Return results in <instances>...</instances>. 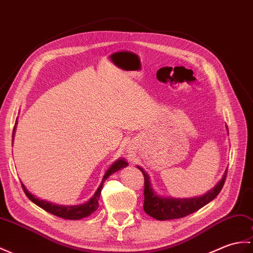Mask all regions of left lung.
Returning a JSON list of instances; mask_svg holds the SVG:
<instances>
[{
    "instance_id": "obj_1",
    "label": "left lung",
    "mask_w": 253,
    "mask_h": 253,
    "mask_svg": "<svg viewBox=\"0 0 253 253\" xmlns=\"http://www.w3.org/2000/svg\"><path fill=\"white\" fill-rule=\"evenodd\" d=\"M227 132H228V128ZM138 169L142 171L144 175V205L143 209L145 213H148L152 218L156 220H172L183 218L195 212L198 209L206 206L208 203L218 196V194L224 185L227 170L223 173L222 179L216 183L212 190L208 191L206 194L198 197L192 198H174V197H165L157 194L153 189V185L151 183L150 175L145 170L137 166Z\"/></svg>"
}]
</instances>
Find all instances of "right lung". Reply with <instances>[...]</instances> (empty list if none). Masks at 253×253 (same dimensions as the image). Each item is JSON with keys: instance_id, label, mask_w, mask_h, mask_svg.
Listing matches in <instances>:
<instances>
[{"instance_id": "obj_1", "label": "right lung", "mask_w": 253, "mask_h": 253, "mask_svg": "<svg viewBox=\"0 0 253 253\" xmlns=\"http://www.w3.org/2000/svg\"><path fill=\"white\" fill-rule=\"evenodd\" d=\"M16 127H17V122L15 123V127L13 130V141H14V136H15V131H16ZM128 166V163L125 161V158H119L116 162H114L112 165L110 166V168L105 171L101 183H100L99 187L95 194L91 196L89 201L82 204V205H73V206H64V205H58V204H52L51 202H47L45 199H40L38 197H35L32 193L29 192L27 190V187L25 184L21 183L23 192L26 193V195L28 198L30 199L31 202H33L37 206L41 207L44 209L47 212H49L54 215L60 216L62 219H68V220H81L83 218H86V216L90 215L92 212L98 209L99 204L98 201L100 198V194H101V190L103 186V182L107 180L111 174L119 171V170L125 168Z\"/></svg>"}]
</instances>
